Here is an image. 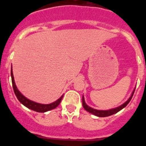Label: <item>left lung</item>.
Listing matches in <instances>:
<instances>
[{
    "mask_svg": "<svg viewBox=\"0 0 146 146\" xmlns=\"http://www.w3.org/2000/svg\"><path fill=\"white\" fill-rule=\"evenodd\" d=\"M135 91V88L134 89L132 93L131 94V96L128 99V100L126 102H125L123 104H121L120 105L119 107H117L115 108H113V109H110L108 110H96L94 109V108H91V107H89L87 104L85 102V98L84 96H82V106L84 108V109L86 110V111H88V113H91V114L94 115H96V116L98 117H107V116H110V115H112L115 114V113H118L121 110H122L123 108H124L125 107L129 104L130 101H131V98H132V96H133L134 92Z\"/></svg>",
    "mask_w": 146,
    "mask_h": 146,
    "instance_id": "8db88e82",
    "label": "left lung"
}]
</instances>
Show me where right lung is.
<instances>
[{"label": "right lung", "instance_id": "right-lung-1", "mask_svg": "<svg viewBox=\"0 0 146 146\" xmlns=\"http://www.w3.org/2000/svg\"><path fill=\"white\" fill-rule=\"evenodd\" d=\"M11 82H12V86L13 89H14V92H15V95H16L17 98L19 101L20 102V103L25 106L26 108H28V109H31L32 110H34L36 112H38V113H45V112H47L49 110H51L55 109V108H57L59 105V104L61 102V99L64 96H60L58 100H56L55 102L52 103H50V104H40V103L35 102L31 101L28 99V98L25 97V96H23V94L20 93V91H19L17 88L16 84H15V79H14V75H13V72H12V66H11Z\"/></svg>", "mask_w": 146, "mask_h": 146}]
</instances>
